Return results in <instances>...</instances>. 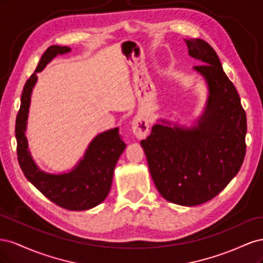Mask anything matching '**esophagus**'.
Returning a JSON list of instances; mask_svg holds the SVG:
<instances>
[{
    "instance_id": "1",
    "label": "esophagus",
    "mask_w": 263,
    "mask_h": 263,
    "mask_svg": "<svg viewBox=\"0 0 263 263\" xmlns=\"http://www.w3.org/2000/svg\"><path fill=\"white\" fill-rule=\"evenodd\" d=\"M132 132L134 134V136L138 139L146 138L149 132V123L147 121V118L140 116L136 119H134L132 125Z\"/></svg>"
}]
</instances>
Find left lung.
<instances>
[{"instance_id":"1","label":"left lung","mask_w":263,"mask_h":263,"mask_svg":"<svg viewBox=\"0 0 263 263\" xmlns=\"http://www.w3.org/2000/svg\"><path fill=\"white\" fill-rule=\"evenodd\" d=\"M193 70L208 86V100L192 126L158 119L141 140L158 192L166 201L195 206L212 200L239 171L246 154L247 118L235 85L217 53L200 38L184 39Z\"/></svg>"}]
</instances>
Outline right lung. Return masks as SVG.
Wrapping results in <instances>:
<instances>
[{
  "label": "right lung",
  "mask_w": 263,
  "mask_h": 263,
  "mask_svg": "<svg viewBox=\"0 0 263 263\" xmlns=\"http://www.w3.org/2000/svg\"><path fill=\"white\" fill-rule=\"evenodd\" d=\"M70 51L66 46H51L43 54L35 73L24 85L15 137L17 140L18 163L31 184L62 209L86 211L104 201L112 186L115 165L126 148L119 136L118 127L97 135L73 168L62 173H50L39 168L31 157L25 134L31 93L38 79L36 72L43 71L58 54Z\"/></svg>",
  "instance_id": "add662e5"
}]
</instances>
